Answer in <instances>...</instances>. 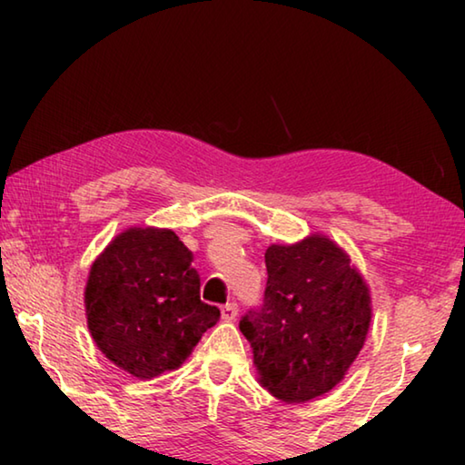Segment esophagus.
<instances>
[{
  "label": "esophagus",
  "mask_w": 465,
  "mask_h": 465,
  "mask_svg": "<svg viewBox=\"0 0 465 465\" xmlns=\"http://www.w3.org/2000/svg\"><path fill=\"white\" fill-rule=\"evenodd\" d=\"M222 316H223V320H227V322L235 320V316H238V303H233V302L225 303L223 308H222Z\"/></svg>",
  "instance_id": "34e87169"
}]
</instances>
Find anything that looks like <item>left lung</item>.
I'll use <instances>...</instances> for the list:
<instances>
[{
    "label": "left lung",
    "mask_w": 465,
    "mask_h": 465,
    "mask_svg": "<svg viewBox=\"0 0 465 465\" xmlns=\"http://www.w3.org/2000/svg\"><path fill=\"white\" fill-rule=\"evenodd\" d=\"M262 305L240 320L258 381L274 398L302 404L334 388L363 349L371 297L342 248L313 233L264 254Z\"/></svg>",
    "instance_id": "obj_1"
}]
</instances>
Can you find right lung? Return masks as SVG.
<instances>
[{"label": "right lung", "mask_w": 465, "mask_h": 465, "mask_svg": "<svg viewBox=\"0 0 465 465\" xmlns=\"http://www.w3.org/2000/svg\"><path fill=\"white\" fill-rule=\"evenodd\" d=\"M193 252L172 230L131 227L94 261L85 316L98 349L116 367L152 380L184 363L219 310L201 302Z\"/></svg>", "instance_id": "1"}]
</instances>
